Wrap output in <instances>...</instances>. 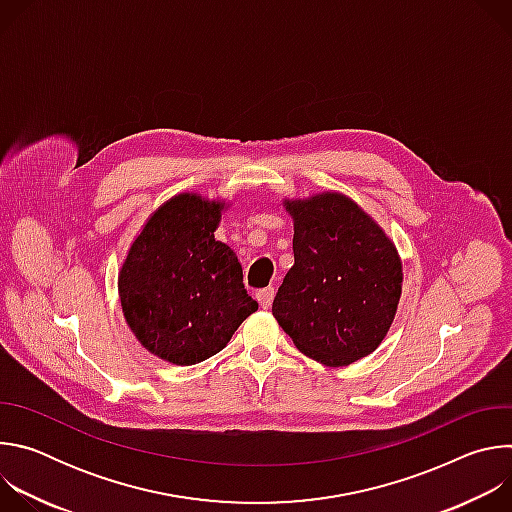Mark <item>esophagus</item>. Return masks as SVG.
I'll return each mask as SVG.
<instances>
[{"label": "esophagus", "instance_id": "esophagus-1", "mask_svg": "<svg viewBox=\"0 0 512 512\" xmlns=\"http://www.w3.org/2000/svg\"><path fill=\"white\" fill-rule=\"evenodd\" d=\"M257 302H259V306L263 308V310H267V308H271V304H273V296H275V289L273 287H263V289H259L257 291Z\"/></svg>", "mask_w": 512, "mask_h": 512}]
</instances>
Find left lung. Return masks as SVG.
Here are the masks:
<instances>
[{
	"instance_id": "8db88e82",
	"label": "left lung",
	"mask_w": 512,
	"mask_h": 512,
	"mask_svg": "<svg viewBox=\"0 0 512 512\" xmlns=\"http://www.w3.org/2000/svg\"><path fill=\"white\" fill-rule=\"evenodd\" d=\"M283 206L294 218V267L271 312L300 352L326 367H346L387 336L401 298V257L344 194L322 192Z\"/></svg>"
}]
</instances>
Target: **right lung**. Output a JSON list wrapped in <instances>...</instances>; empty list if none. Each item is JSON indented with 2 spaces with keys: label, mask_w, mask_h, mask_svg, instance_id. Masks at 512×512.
I'll list each match as a JSON object with an SVG mask.
<instances>
[{
  "label": "right lung",
  "mask_w": 512,
  "mask_h": 512,
  "mask_svg": "<svg viewBox=\"0 0 512 512\" xmlns=\"http://www.w3.org/2000/svg\"><path fill=\"white\" fill-rule=\"evenodd\" d=\"M225 202L178 194L135 237L119 271L127 326L152 354L180 367L221 352L257 312L235 251L214 239Z\"/></svg>",
  "instance_id": "add662e5"
}]
</instances>
